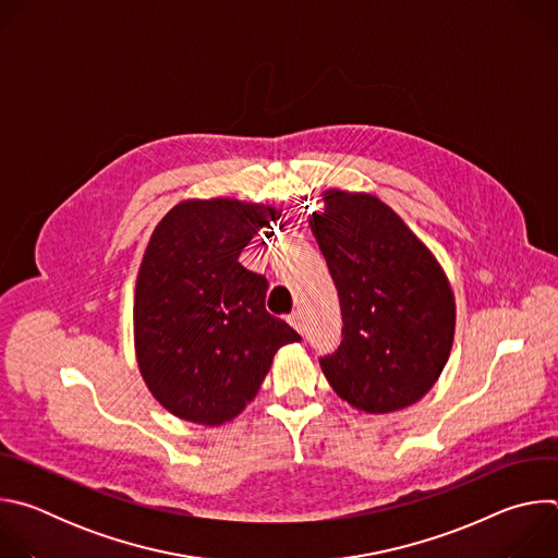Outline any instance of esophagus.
<instances>
[{"label":"esophagus","instance_id":"esophagus-1","mask_svg":"<svg viewBox=\"0 0 558 558\" xmlns=\"http://www.w3.org/2000/svg\"><path fill=\"white\" fill-rule=\"evenodd\" d=\"M289 325L298 331V333H302L304 331V320H302V311H293L291 315H289Z\"/></svg>","mask_w":558,"mask_h":558}]
</instances>
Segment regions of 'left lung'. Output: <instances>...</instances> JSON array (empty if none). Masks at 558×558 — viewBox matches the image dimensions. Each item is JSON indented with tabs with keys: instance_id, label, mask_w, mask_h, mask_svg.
<instances>
[{
	"instance_id": "obj_1",
	"label": "left lung",
	"mask_w": 558,
	"mask_h": 558,
	"mask_svg": "<svg viewBox=\"0 0 558 558\" xmlns=\"http://www.w3.org/2000/svg\"><path fill=\"white\" fill-rule=\"evenodd\" d=\"M308 225L338 289L342 342L320 360L355 411L386 415L435 386L454 340V293L433 252L384 201L327 190Z\"/></svg>"
}]
</instances>
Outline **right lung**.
Returning <instances> with one entry per match:
<instances>
[{
  "mask_svg": "<svg viewBox=\"0 0 558 558\" xmlns=\"http://www.w3.org/2000/svg\"><path fill=\"white\" fill-rule=\"evenodd\" d=\"M282 209L187 198L158 222L134 289V351L154 400L179 420L222 426L260 390L280 347L300 336L267 313V278L238 256Z\"/></svg>",
  "mask_w": 558,
  "mask_h": 558,
  "instance_id": "1",
  "label": "right lung"
}]
</instances>
